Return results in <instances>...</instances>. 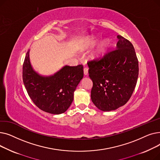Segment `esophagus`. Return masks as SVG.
Here are the masks:
<instances>
[{
  "mask_svg": "<svg viewBox=\"0 0 160 160\" xmlns=\"http://www.w3.org/2000/svg\"><path fill=\"white\" fill-rule=\"evenodd\" d=\"M83 74L84 75H88V67H85L84 69H83Z\"/></svg>",
  "mask_w": 160,
  "mask_h": 160,
  "instance_id": "34e87169",
  "label": "esophagus"
}]
</instances>
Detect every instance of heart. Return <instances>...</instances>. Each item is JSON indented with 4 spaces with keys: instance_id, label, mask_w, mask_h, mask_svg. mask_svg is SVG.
I'll return each instance as SVG.
<instances>
[{
    "instance_id": "heart-1",
    "label": "heart",
    "mask_w": 160,
    "mask_h": 160,
    "mask_svg": "<svg viewBox=\"0 0 160 160\" xmlns=\"http://www.w3.org/2000/svg\"><path fill=\"white\" fill-rule=\"evenodd\" d=\"M89 45L91 47H93L97 43V39L95 38H91L89 39ZM107 46H108V41H104L102 42V43L100 44V45L97 47V48L95 50L93 53H92V54H91L92 58L94 59H96V58H98L99 56H101L105 51L106 48L107 47Z\"/></svg>"
}]
</instances>
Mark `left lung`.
<instances>
[{
    "instance_id": "obj_1",
    "label": "left lung",
    "mask_w": 160,
    "mask_h": 160,
    "mask_svg": "<svg viewBox=\"0 0 160 160\" xmlns=\"http://www.w3.org/2000/svg\"><path fill=\"white\" fill-rule=\"evenodd\" d=\"M116 49L98 61L88 63L89 76L93 81L92 102L100 110L110 112L124 105L136 86L139 65L133 46L122 37Z\"/></svg>"
}]
</instances>
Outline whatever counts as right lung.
<instances>
[{"label":"right lung","mask_w":160,"mask_h":160,"mask_svg":"<svg viewBox=\"0 0 160 160\" xmlns=\"http://www.w3.org/2000/svg\"><path fill=\"white\" fill-rule=\"evenodd\" d=\"M83 66L65 65L54 74L37 72L30 60V50L22 67V80L33 102L40 110L58 115L65 112L73 101L74 92L83 78Z\"/></svg>","instance_id":"1"}]
</instances>
